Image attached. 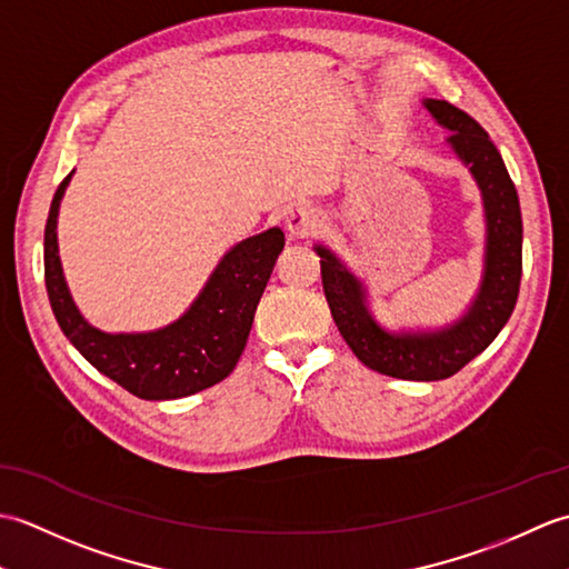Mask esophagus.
Segmentation results:
<instances>
[{
	"mask_svg": "<svg viewBox=\"0 0 569 569\" xmlns=\"http://www.w3.org/2000/svg\"><path fill=\"white\" fill-rule=\"evenodd\" d=\"M322 227V217L318 210L312 208H296L288 212L286 217V232L291 239H308L312 234H318V229Z\"/></svg>",
	"mask_w": 569,
	"mask_h": 569,
	"instance_id": "34e87169",
	"label": "esophagus"
}]
</instances>
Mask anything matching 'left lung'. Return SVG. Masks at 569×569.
<instances>
[{"label":"left lung","mask_w":569,"mask_h":569,"mask_svg":"<svg viewBox=\"0 0 569 569\" xmlns=\"http://www.w3.org/2000/svg\"><path fill=\"white\" fill-rule=\"evenodd\" d=\"M422 107L450 131L447 147L469 168L485 204V269L462 318L438 330L383 328L369 308L367 286L335 251L325 244H316V251L337 330L361 365L393 379L440 381L485 352L509 322L523 271V222L513 180L487 131L445 100L428 98Z\"/></svg>","instance_id":"8db88e82"}]
</instances>
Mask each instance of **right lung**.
<instances>
[{
  "label": "right lung",
  "instance_id": "obj_1",
  "mask_svg": "<svg viewBox=\"0 0 569 569\" xmlns=\"http://www.w3.org/2000/svg\"><path fill=\"white\" fill-rule=\"evenodd\" d=\"M76 171L58 186L43 237L46 291L72 347L104 377L143 401L192 396L227 379L244 352L253 312L283 251L278 227L239 241L214 266L190 308L151 332H104L82 318L58 257V210Z\"/></svg>",
  "mask_w": 569,
  "mask_h": 569
}]
</instances>
